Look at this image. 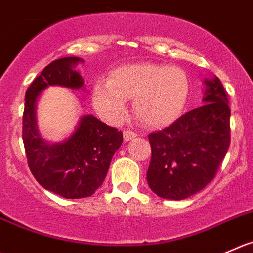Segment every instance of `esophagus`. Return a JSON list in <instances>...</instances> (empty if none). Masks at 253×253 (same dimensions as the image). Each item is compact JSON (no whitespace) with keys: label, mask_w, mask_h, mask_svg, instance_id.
Returning a JSON list of instances; mask_svg holds the SVG:
<instances>
[{"label":"esophagus","mask_w":253,"mask_h":253,"mask_svg":"<svg viewBox=\"0 0 253 253\" xmlns=\"http://www.w3.org/2000/svg\"><path fill=\"white\" fill-rule=\"evenodd\" d=\"M134 137H137V134L134 133V132L129 131V129H125V131H124V139H125V142L131 141V139H133Z\"/></svg>","instance_id":"obj_1"}]
</instances>
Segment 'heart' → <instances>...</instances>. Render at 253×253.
<instances>
[{
    "instance_id": "1",
    "label": "heart",
    "mask_w": 253,
    "mask_h": 253,
    "mask_svg": "<svg viewBox=\"0 0 253 253\" xmlns=\"http://www.w3.org/2000/svg\"><path fill=\"white\" fill-rule=\"evenodd\" d=\"M190 82L183 69L167 65H126L111 73L107 83L94 90V105L104 119L117 122L126 115V100L133 101L134 115L149 127L173 124L183 112Z\"/></svg>"
}]
</instances>
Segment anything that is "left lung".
Listing matches in <instances>:
<instances>
[{
    "label": "left lung",
    "instance_id": "8db88e82",
    "mask_svg": "<svg viewBox=\"0 0 253 253\" xmlns=\"http://www.w3.org/2000/svg\"><path fill=\"white\" fill-rule=\"evenodd\" d=\"M203 106L148 136L152 148L147 181L163 199L183 200L214 179L230 146L229 99L217 77L205 80Z\"/></svg>",
    "mask_w": 253,
    "mask_h": 253
}]
</instances>
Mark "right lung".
Listing matches in <instances>:
<instances>
[{"mask_svg": "<svg viewBox=\"0 0 253 253\" xmlns=\"http://www.w3.org/2000/svg\"><path fill=\"white\" fill-rule=\"evenodd\" d=\"M78 56L56 59L42 70L26 91L23 138L29 169L44 189L65 199L91 197L106 178L115 152L121 147L122 132L92 115L80 119L74 133L65 141L49 143L37 128L36 102L49 86L84 89V79L74 69Z\"/></svg>", "mask_w": 253, "mask_h": 253, "instance_id": "right-lung-1", "label": "right lung"}]
</instances>
